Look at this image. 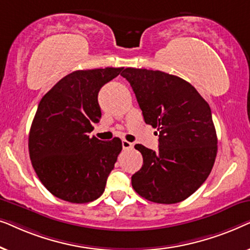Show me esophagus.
Masks as SVG:
<instances>
[{
    "mask_svg": "<svg viewBox=\"0 0 250 250\" xmlns=\"http://www.w3.org/2000/svg\"><path fill=\"white\" fill-rule=\"evenodd\" d=\"M122 146H123V149L124 150H127V149H132L133 148V143H131V142H128V141H126V140H123L122 141Z\"/></svg>",
    "mask_w": 250,
    "mask_h": 250,
    "instance_id": "34e87169",
    "label": "esophagus"
}]
</instances>
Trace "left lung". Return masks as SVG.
Instances as JSON below:
<instances>
[{
	"mask_svg": "<svg viewBox=\"0 0 250 250\" xmlns=\"http://www.w3.org/2000/svg\"><path fill=\"white\" fill-rule=\"evenodd\" d=\"M146 124L158 129L159 149L135 145L143 165L132 187L157 204L180 203L199 189L213 168L217 136L209 104L190 83L160 70L125 68Z\"/></svg>",
	"mask_w": 250,
	"mask_h": 250,
	"instance_id": "1",
	"label": "left lung"
}]
</instances>
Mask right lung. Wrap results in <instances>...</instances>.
Instances as JSON below:
<instances>
[{
  "label": "right lung",
  "instance_id": "obj_1",
  "mask_svg": "<svg viewBox=\"0 0 250 250\" xmlns=\"http://www.w3.org/2000/svg\"><path fill=\"white\" fill-rule=\"evenodd\" d=\"M122 70L73 71L40 101L29 131V157L40 181L57 198L85 204L104 193L122 141H101L87 133L101 118L99 91Z\"/></svg>",
  "mask_w": 250,
  "mask_h": 250
}]
</instances>
